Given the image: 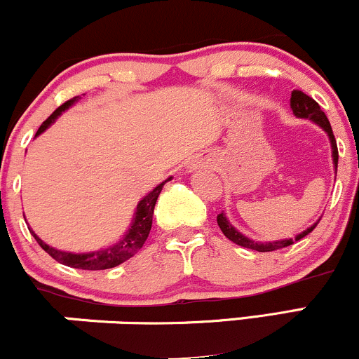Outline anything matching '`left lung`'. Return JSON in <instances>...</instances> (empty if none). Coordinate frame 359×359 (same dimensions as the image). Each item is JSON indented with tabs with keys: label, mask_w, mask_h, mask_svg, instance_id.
<instances>
[{
	"label": "left lung",
	"mask_w": 359,
	"mask_h": 359,
	"mask_svg": "<svg viewBox=\"0 0 359 359\" xmlns=\"http://www.w3.org/2000/svg\"><path fill=\"white\" fill-rule=\"evenodd\" d=\"M290 108H292V111H294L295 116L311 119V121H314L316 125H319L325 131V133H327L329 142H331V148H332V163H334L336 172H337V158H339V154H337L336 138H334V133H332L331 123H329V119L324 114V111L320 109V106L317 104V102L312 100L311 96H307L306 93H302V90L295 89V90H292ZM319 221H317V222H319ZM317 222H314V224H312L311 228H307L306 231H302L300 234H297V236H295V238H290V240L258 243V241L250 240V238L243 236V234L238 231V229H234L231 222L228 221V217L224 216V212L217 214V226H219L221 231L224 233V236L228 238V240H231L233 243H236V245L243 246V248H250V250H255V251H275V250L285 248V246L294 245L295 241L302 240V238L307 236L309 233L314 231Z\"/></svg>",
	"instance_id": "8db88e82"
}]
</instances>
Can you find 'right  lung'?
Wrapping results in <instances>:
<instances>
[{"instance_id":"right-lung-1","label":"right lung","mask_w":359,"mask_h":359,"mask_svg":"<svg viewBox=\"0 0 359 359\" xmlns=\"http://www.w3.org/2000/svg\"><path fill=\"white\" fill-rule=\"evenodd\" d=\"M79 100L81 97L76 96V97H72V100L65 101L62 106H59V108L53 111L50 116H48L42 123V126L39 128V131H36L35 137H39L40 133H43V131L47 130V128L50 126L52 123L55 121V119L59 118L65 109L71 108L74 102L79 101ZM168 180H172V177H168L165 182H168ZM165 182L156 185L154 191L148 192L147 196L140 201L137 205V211H135L133 222H131L130 229H128L126 234L121 238V240H119L118 243H114V245L108 246V248L90 251V253H69V251H60V250L52 248V246H48L47 243H43L42 240H40V238L36 236L32 229H30V233L34 234L36 243H39V245L42 246V248L47 251V253L50 255L53 259H57L59 263H64V265L72 266V269H81V270L114 269V266L121 265V263H125L126 259H130L133 255H137L140 248L145 245L148 234H150V229H151V217H154V209H155L156 199H158L160 192H162V187L165 185Z\"/></svg>"}]
</instances>
